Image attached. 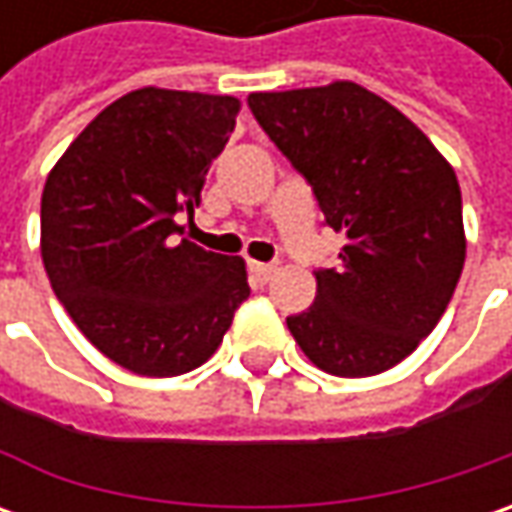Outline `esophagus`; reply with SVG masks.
<instances>
[{
  "label": "esophagus",
  "instance_id": "1",
  "mask_svg": "<svg viewBox=\"0 0 512 512\" xmlns=\"http://www.w3.org/2000/svg\"><path fill=\"white\" fill-rule=\"evenodd\" d=\"M250 273L259 279V282H267L273 273H276V265H265V262H250Z\"/></svg>",
  "mask_w": 512,
  "mask_h": 512
}]
</instances>
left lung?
<instances>
[{
    "label": "left lung",
    "instance_id": "obj_1",
    "mask_svg": "<svg viewBox=\"0 0 512 512\" xmlns=\"http://www.w3.org/2000/svg\"><path fill=\"white\" fill-rule=\"evenodd\" d=\"M270 142L313 187L347 245L316 270V302L287 316L319 370L362 379L439 325L464 267L459 179L402 110L356 82L250 93Z\"/></svg>",
    "mask_w": 512,
    "mask_h": 512
}]
</instances>
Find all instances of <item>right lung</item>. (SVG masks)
I'll use <instances>...</instances> for the list:
<instances>
[{"mask_svg": "<svg viewBox=\"0 0 512 512\" xmlns=\"http://www.w3.org/2000/svg\"><path fill=\"white\" fill-rule=\"evenodd\" d=\"M239 99L139 88L82 130L42 190V262L70 319L110 362L168 379L205 364L250 296L245 262L187 239Z\"/></svg>", "mask_w": 512, "mask_h": 512, "instance_id": "1", "label": "right lung"}]
</instances>
